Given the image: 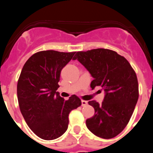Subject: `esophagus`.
Here are the masks:
<instances>
[{
    "mask_svg": "<svg viewBox=\"0 0 153 153\" xmlns=\"http://www.w3.org/2000/svg\"><path fill=\"white\" fill-rule=\"evenodd\" d=\"M87 104H88V101H84V100H82V101H81V106H82L87 105Z\"/></svg>",
    "mask_w": 153,
    "mask_h": 153,
    "instance_id": "obj_1",
    "label": "esophagus"
}]
</instances>
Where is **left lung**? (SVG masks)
<instances>
[{
	"mask_svg": "<svg viewBox=\"0 0 153 153\" xmlns=\"http://www.w3.org/2000/svg\"><path fill=\"white\" fill-rule=\"evenodd\" d=\"M78 60L89 72L93 81L90 86H101L105 91L104 101H89L95 114L86 121L94 135L109 139L121 133L129 123L138 99L136 74L124 57L107 49L77 52Z\"/></svg>",
	"mask_w": 153,
	"mask_h": 153,
	"instance_id": "8db88e82",
	"label": "left lung"
}]
</instances>
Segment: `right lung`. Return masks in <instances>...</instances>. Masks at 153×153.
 <instances>
[{
    "label": "right lung",
    "mask_w": 153,
    "mask_h": 153,
    "mask_svg": "<svg viewBox=\"0 0 153 153\" xmlns=\"http://www.w3.org/2000/svg\"><path fill=\"white\" fill-rule=\"evenodd\" d=\"M75 53L41 51L32 55L21 70L17 85L20 110L29 127L42 139L61 136L68 128L69 112L81 105L75 95L65 101L56 92L61 69Z\"/></svg>",
    "instance_id": "obj_1"
}]
</instances>
